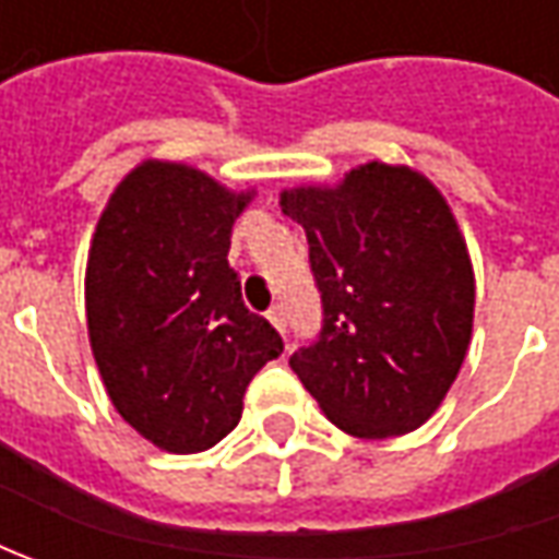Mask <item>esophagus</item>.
Here are the masks:
<instances>
[{"label": "esophagus", "mask_w": 559, "mask_h": 559, "mask_svg": "<svg viewBox=\"0 0 559 559\" xmlns=\"http://www.w3.org/2000/svg\"><path fill=\"white\" fill-rule=\"evenodd\" d=\"M267 320L280 330V333H286V326H289V320H286V308L283 305H273L267 311Z\"/></svg>", "instance_id": "obj_1"}]
</instances>
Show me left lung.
I'll return each mask as SVG.
<instances>
[{"label": "left lung", "mask_w": 559, "mask_h": 559, "mask_svg": "<svg viewBox=\"0 0 559 559\" xmlns=\"http://www.w3.org/2000/svg\"><path fill=\"white\" fill-rule=\"evenodd\" d=\"M305 226L323 323L289 357L323 414L357 439L423 426L461 373L473 267L441 192L411 167L364 164L335 189L283 192Z\"/></svg>", "instance_id": "obj_1"}]
</instances>
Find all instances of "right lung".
Listing matches in <instances>:
<instances>
[{
	"label": "right lung",
	"mask_w": 559,
	"mask_h": 559,
	"mask_svg": "<svg viewBox=\"0 0 559 559\" xmlns=\"http://www.w3.org/2000/svg\"><path fill=\"white\" fill-rule=\"evenodd\" d=\"M248 199L195 167L145 162L98 217L86 264L90 345L120 417L170 454L229 436L248 382L283 355L226 261Z\"/></svg>",
	"instance_id": "1"
}]
</instances>
